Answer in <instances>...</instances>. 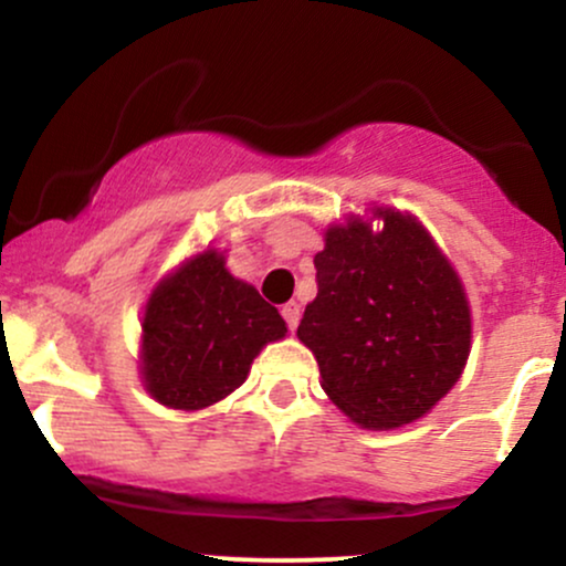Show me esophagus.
I'll return each mask as SVG.
<instances>
[{"mask_svg":"<svg viewBox=\"0 0 566 566\" xmlns=\"http://www.w3.org/2000/svg\"><path fill=\"white\" fill-rule=\"evenodd\" d=\"M282 316H284V322H287V327L295 329L297 322H301V305H297V303H284L282 305Z\"/></svg>","mask_w":566,"mask_h":566,"instance_id":"obj_1","label":"esophagus"}]
</instances>
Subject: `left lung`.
<instances>
[{
  "mask_svg": "<svg viewBox=\"0 0 566 566\" xmlns=\"http://www.w3.org/2000/svg\"><path fill=\"white\" fill-rule=\"evenodd\" d=\"M314 265L319 292L297 337L316 356L329 401L367 431L431 412L469 361L471 305L426 226L375 205L327 226Z\"/></svg>",
  "mask_w": 566,
  "mask_h": 566,
  "instance_id": "1",
  "label": "left lung"
}]
</instances>
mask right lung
Returning a JSON list of instances; mask_svg holds the SVG:
<instances>
[{
    "instance_id": "right-lung-1",
    "label": "right lung",
    "mask_w": 566,
    "mask_h": 566,
    "mask_svg": "<svg viewBox=\"0 0 566 566\" xmlns=\"http://www.w3.org/2000/svg\"><path fill=\"white\" fill-rule=\"evenodd\" d=\"M284 335L274 305L207 247L161 276L143 305L140 382L167 409H205L237 391L255 356Z\"/></svg>"
}]
</instances>
